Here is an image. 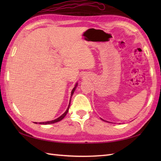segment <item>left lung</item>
<instances>
[{"label": "left lung", "instance_id": "left-lung-1", "mask_svg": "<svg viewBox=\"0 0 161 161\" xmlns=\"http://www.w3.org/2000/svg\"><path fill=\"white\" fill-rule=\"evenodd\" d=\"M102 119V120H103V121H104V119ZM105 122H106V121H105Z\"/></svg>", "mask_w": 161, "mask_h": 161}]
</instances>
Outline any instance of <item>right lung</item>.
<instances>
[{
	"instance_id": "add662e5",
	"label": "right lung",
	"mask_w": 161,
	"mask_h": 161,
	"mask_svg": "<svg viewBox=\"0 0 161 161\" xmlns=\"http://www.w3.org/2000/svg\"><path fill=\"white\" fill-rule=\"evenodd\" d=\"M77 83L75 84V86L74 87V88L73 90H72V92H71V96L72 95H73V93H74V91H75V88H76V87H77ZM70 102H69V105H68V108L66 109V111H65V113L64 114H63L62 115H61L60 117H59L58 118H57V119H54V120H51V121H47V122H39V124H40V125H49V124H53V123H55V122H59V121H61V119H62L65 116H66V115L67 114V113L68 112V109H69V108H70ZM36 124L37 122H35Z\"/></svg>"
}]
</instances>
